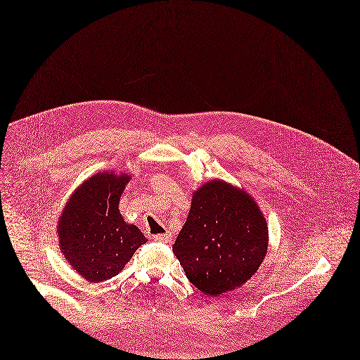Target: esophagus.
Masks as SVG:
<instances>
[{"instance_id":"obj_1","label":"esophagus","mask_w":360,"mask_h":360,"mask_svg":"<svg viewBox=\"0 0 360 360\" xmlns=\"http://www.w3.org/2000/svg\"><path fill=\"white\" fill-rule=\"evenodd\" d=\"M155 238L157 242H161V243H168L169 242V238H171V236L168 234V233H165V234H158V236H155L153 237Z\"/></svg>"}]
</instances>
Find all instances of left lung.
Instances as JSON below:
<instances>
[{
	"mask_svg": "<svg viewBox=\"0 0 360 360\" xmlns=\"http://www.w3.org/2000/svg\"><path fill=\"white\" fill-rule=\"evenodd\" d=\"M266 221L245 191L222 181L202 184L173 252L186 277L207 296L243 285L265 259Z\"/></svg>",
	"mask_w": 360,
	"mask_h": 360,
	"instance_id": "8db88e82",
	"label": "left lung"
}]
</instances>
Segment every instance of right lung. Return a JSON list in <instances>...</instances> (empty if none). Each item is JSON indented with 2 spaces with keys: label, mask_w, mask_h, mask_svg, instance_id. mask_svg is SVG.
Segmentation results:
<instances>
[{
  "label": "right lung",
  "mask_w": 360,
  "mask_h": 360,
  "mask_svg": "<svg viewBox=\"0 0 360 360\" xmlns=\"http://www.w3.org/2000/svg\"><path fill=\"white\" fill-rule=\"evenodd\" d=\"M130 174L102 171L84 180L65 203L57 231L60 249L80 276L89 283L115 277L146 237L127 224L118 203Z\"/></svg>",
  "instance_id": "right-lung-1"
}]
</instances>
